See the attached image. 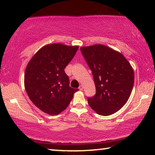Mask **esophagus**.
Instances as JSON below:
<instances>
[{
  "instance_id": "34e87169",
  "label": "esophagus",
  "mask_w": 155,
  "mask_h": 155,
  "mask_svg": "<svg viewBox=\"0 0 155 155\" xmlns=\"http://www.w3.org/2000/svg\"><path fill=\"white\" fill-rule=\"evenodd\" d=\"M78 89H79L81 91H82L83 90V85H80L79 87H78Z\"/></svg>"
}]
</instances>
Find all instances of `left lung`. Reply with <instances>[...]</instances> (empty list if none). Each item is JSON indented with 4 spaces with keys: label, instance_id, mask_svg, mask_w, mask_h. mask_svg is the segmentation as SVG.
<instances>
[{
    "label": "left lung",
    "instance_id": "obj_1",
    "mask_svg": "<svg viewBox=\"0 0 155 155\" xmlns=\"http://www.w3.org/2000/svg\"><path fill=\"white\" fill-rule=\"evenodd\" d=\"M81 51L92 72L96 94L87 98L89 105L101 115H110L127 103L134 84V72L130 63L109 47L94 44Z\"/></svg>",
    "mask_w": 155,
    "mask_h": 155
}]
</instances>
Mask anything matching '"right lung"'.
Instances as JSON below:
<instances>
[{"instance_id": "right-lung-1", "label": "right lung", "mask_w": 155, "mask_h": 155, "mask_svg": "<svg viewBox=\"0 0 155 155\" xmlns=\"http://www.w3.org/2000/svg\"><path fill=\"white\" fill-rule=\"evenodd\" d=\"M78 46L47 44L34 54L26 68L25 87L31 102L41 111L58 115L67 108L78 89L70 87L64 69Z\"/></svg>"}]
</instances>
